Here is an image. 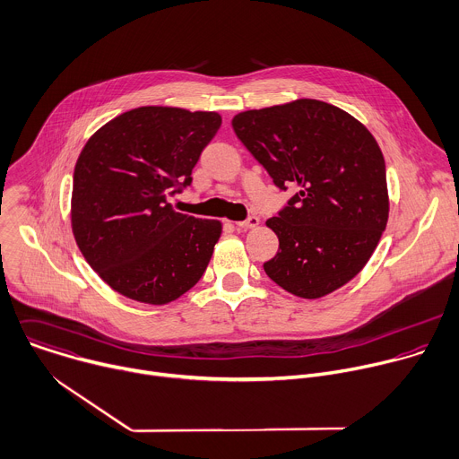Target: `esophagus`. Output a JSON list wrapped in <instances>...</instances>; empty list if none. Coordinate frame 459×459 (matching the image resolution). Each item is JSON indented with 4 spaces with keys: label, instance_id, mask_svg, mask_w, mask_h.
I'll return each mask as SVG.
<instances>
[{
    "label": "esophagus",
    "instance_id": "esophagus-1",
    "mask_svg": "<svg viewBox=\"0 0 459 459\" xmlns=\"http://www.w3.org/2000/svg\"><path fill=\"white\" fill-rule=\"evenodd\" d=\"M235 226L240 228V230H251V228H256V226H258V219H256L255 215H251V217H247L246 221L235 222Z\"/></svg>",
    "mask_w": 459,
    "mask_h": 459
}]
</instances>
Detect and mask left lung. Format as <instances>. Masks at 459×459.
I'll use <instances>...</instances> for the list:
<instances>
[{
    "mask_svg": "<svg viewBox=\"0 0 459 459\" xmlns=\"http://www.w3.org/2000/svg\"><path fill=\"white\" fill-rule=\"evenodd\" d=\"M233 130L274 186L297 194L265 224L279 253L267 277L302 299H320L368 264L387 226L385 160L371 132L347 112L299 100L233 117Z\"/></svg>",
    "mask_w": 459,
    "mask_h": 459,
    "instance_id": "obj_1",
    "label": "left lung"
}]
</instances>
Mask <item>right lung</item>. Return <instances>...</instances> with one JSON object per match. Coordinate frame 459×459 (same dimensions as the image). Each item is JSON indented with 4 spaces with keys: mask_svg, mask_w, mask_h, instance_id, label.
I'll return each mask as SVG.
<instances>
[{
    "mask_svg": "<svg viewBox=\"0 0 459 459\" xmlns=\"http://www.w3.org/2000/svg\"><path fill=\"white\" fill-rule=\"evenodd\" d=\"M215 112L141 107L100 128L74 169L72 231L117 293L162 306L204 274L222 226L175 212L171 197L221 128Z\"/></svg>",
    "mask_w": 459,
    "mask_h": 459,
    "instance_id": "1",
    "label": "right lung"
}]
</instances>
